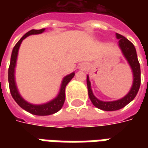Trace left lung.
Returning <instances> with one entry per match:
<instances>
[{
    "label": "left lung",
    "instance_id": "1",
    "mask_svg": "<svg viewBox=\"0 0 148 148\" xmlns=\"http://www.w3.org/2000/svg\"><path fill=\"white\" fill-rule=\"evenodd\" d=\"M117 39H119V47L122 51L123 55L124 56L125 59L128 61V64L130 66L132 71H133V85L128 93L124 97L121 99H117L114 101H102L97 99L93 94L91 90V85L89 79V76L86 77V84L88 88V95L90 101L92 104L99 110L105 111H114L120 110L124 106L129 104L133 99L136 97L138 92V90L141 84V70H140V64L138 60L137 52L135 47L133 43L128 39L119 34H116Z\"/></svg>",
    "mask_w": 148,
    "mask_h": 148
}]
</instances>
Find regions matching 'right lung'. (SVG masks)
Returning <instances> with one entry per match:
<instances>
[{
	"label": "right lung",
	"instance_id": "1",
	"mask_svg": "<svg viewBox=\"0 0 148 148\" xmlns=\"http://www.w3.org/2000/svg\"><path fill=\"white\" fill-rule=\"evenodd\" d=\"M45 31V29H32L30 31L27 32L23 37L20 38L18 41V43L15 44L14 49L12 50L11 53V58H10V63L9 66L8 70V81L9 86H10V91L12 95L14 101L20 105L22 109H24L27 112L30 113L34 115H40V116H44V115H50L57 113L59 111L65 101V88L68 82L71 81V79L75 76V72H71V74L66 75L63 79L61 84L59 93L58 95L54 98L53 99L50 100L47 103H44L42 105H34L27 102L25 99H23V97L20 95V92L18 90L16 82H15V77H14V69L16 66V61H17V57H18V52L19 49L22 41L29 35L32 34H39Z\"/></svg>",
	"mask_w": 148,
	"mask_h": 148
}]
</instances>
